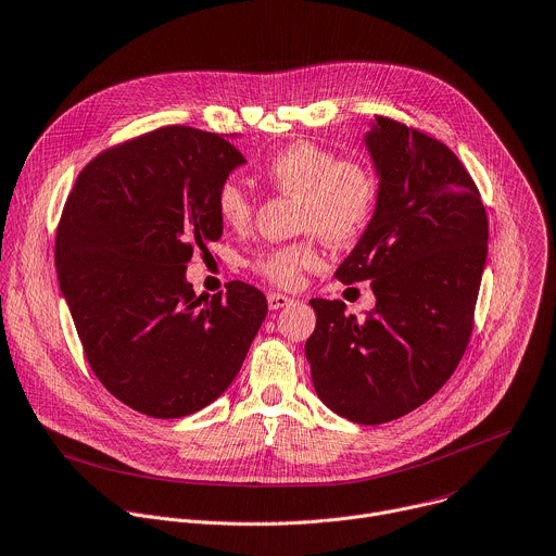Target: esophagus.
Masks as SVG:
<instances>
[{
  "label": "esophagus",
  "mask_w": 556,
  "mask_h": 556,
  "mask_svg": "<svg viewBox=\"0 0 556 556\" xmlns=\"http://www.w3.org/2000/svg\"><path fill=\"white\" fill-rule=\"evenodd\" d=\"M292 303V299L290 296H286V294H279V292H273V294H268V307L275 312V309H281V307H286V305H290Z\"/></svg>",
  "instance_id": "esophagus-1"
}]
</instances>
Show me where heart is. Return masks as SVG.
I'll list each match as a JSON object with an SVG mask.
<instances>
[{
    "label": "heart",
    "mask_w": 556,
    "mask_h": 556,
    "mask_svg": "<svg viewBox=\"0 0 556 556\" xmlns=\"http://www.w3.org/2000/svg\"><path fill=\"white\" fill-rule=\"evenodd\" d=\"M275 190L299 197V229L307 238L266 247L255 253V273L281 288H294L305 270L323 266L318 242L355 240L371 223L378 203V178L359 159H340L331 148L301 139L275 152L262 167ZM216 212L229 229H247L253 201L236 180L218 188Z\"/></svg>",
    "instance_id": "b5f03b06"
}]
</instances>
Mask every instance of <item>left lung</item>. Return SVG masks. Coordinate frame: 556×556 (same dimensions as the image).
Wrapping results in <instances>:
<instances>
[{"instance_id":"1","label":"left lung","mask_w":556,"mask_h":556,"mask_svg":"<svg viewBox=\"0 0 556 556\" xmlns=\"http://www.w3.org/2000/svg\"><path fill=\"white\" fill-rule=\"evenodd\" d=\"M362 141L378 203L333 277L371 281L376 307L357 318L342 301L312 299L305 357L329 410L378 426L452 378L473 327L489 225L476 182L445 143L380 115Z\"/></svg>"}]
</instances>
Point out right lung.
<instances>
[{
  "mask_svg": "<svg viewBox=\"0 0 556 556\" xmlns=\"http://www.w3.org/2000/svg\"><path fill=\"white\" fill-rule=\"evenodd\" d=\"M233 137L165 126L98 154L56 231L59 283L93 374L154 419L216 402L268 312L249 283L203 299L185 277L223 236L216 194L247 163Z\"/></svg>",
  "mask_w": 556,
  "mask_h": 556,
  "instance_id": "obj_1",
  "label": "right lung"
}]
</instances>
